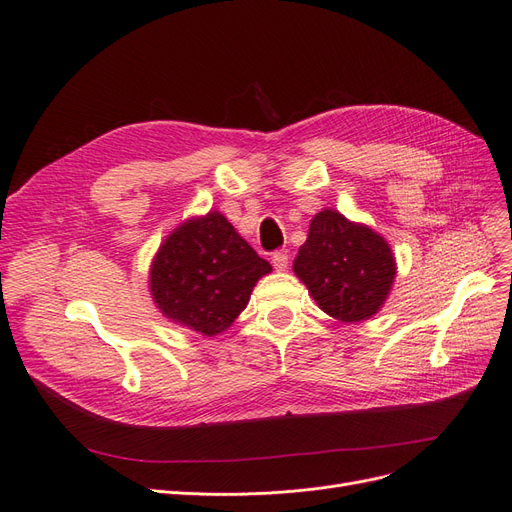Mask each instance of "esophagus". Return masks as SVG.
I'll use <instances>...</instances> for the list:
<instances>
[{
  "label": "esophagus",
  "instance_id": "obj_1",
  "mask_svg": "<svg viewBox=\"0 0 512 512\" xmlns=\"http://www.w3.org/2000/svg\"><path fill=\"white\" fill-rule=\"evenodd\" d=\"M271 262H273L275 271H286V269H288V254H284V252H273V254H271Z\"/></svg>",
  "mask_w": 512,
  "mask_h": 512
}]
</instances>
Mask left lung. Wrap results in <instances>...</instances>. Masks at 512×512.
I'll list each match as a JSON object with an SVG mask.
<instances>
[{
    "mask_svg": "<svg viewBox=\"0 0 512 512\" xmlns=\"http://www.w3.org/2000/svg\"><path fill=\"white\" fill-rule=\"evenodd\" d=\"M292 271L322 312L342 322H361L384 305L397 267L389 243L378 232L324 209L309 224Z\"/></svg>",
    "mask_w": 512,
    "mask_h": 512,
    "instance_id": "obj_1",
    "label": "left lung"
}]
</instances>
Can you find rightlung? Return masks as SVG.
<instances>
[{
	"instance_id": "add662e5",
	"label": "right lung",
	"mask_w": 512,
	"mask_h": 512,
	"mask_svg": "<svg viewBox=\"0 0 512 512\" xmlns=\"http://www.w3.org/2000/svg\"><path fill=\"white\" fill-rule=\"evenodd\" d=\"M271 265L220 211L175 228L153 256L149 290L160 312L181 327L213 337L243 312Z\"/></svg>"
}]
</instances>
